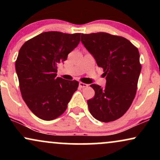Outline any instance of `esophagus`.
I'll use <instances>...</instances> for the list:
<instances>
[{
    "label": "esophagus",
    "mask_w": 160,
    "mask_h": 160,
    "mask_svg": "<svg viewBox=\"0 0 160 160\" xmlns=\"http://www.w3.org/2000/svg\"><path fill=\"white\" fill-rule=\"evenodd\" d=\"M79 86H80V88H85V87H87L88 85L86 83H84V82H79Z\"/></svg>",
    "instance_id": "1"
}]
</instances>
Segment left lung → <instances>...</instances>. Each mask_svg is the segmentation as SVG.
Instances as JSON below:
<instances>
[{
	"instance_id": "1",
	"label": "left lung",
	"mask_w": 160,
	"mask_h": 160,
	"mask_svg": "<svg viewBox=\"0 0 160 160\" xmlns=\"http://www.w3.org/2000/svg\"><path fill=\"white\" fill-rule=\"evenodd\" d=\"M81 42L103 68L106 86H90L95 96L87 101L90 113L101 122L120 118L136 94L141 65L138 49L129 40L105 32L82 34Z\"/></svg>"
}]
</instances>
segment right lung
<instances>
[{"mask_svg":"<svg viewBox=\"0 0 160 160\" xmlns=\"http://www.w3.org/2000/svg\"><path fill=\"white\" fill-rule=\"evenodd\" d=\"M81 34L47 32L22 46L16 71L24 102L34 115L43 120L61 116L78 89L77 80L57 78V65L80 43Z\"/></svg>","mask_w":160,"mask_h":160,"instance_id":"1","label":"right lung"}]
</instances>
